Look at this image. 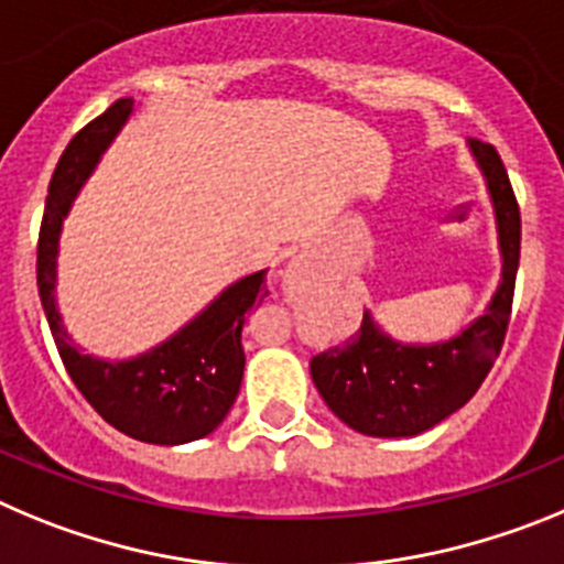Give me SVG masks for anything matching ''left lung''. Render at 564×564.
I'll return each instance as SVG.
<instances>
[{
	"mask_svg": "<svg viewBox=\"0 0 564 564\" xmlns=\"http://www.w3.org/2000/svg\"><path fill=\"white\" fill-rule=\"evenodd\" d=\"M495 207L500 283L489 306L455 337L402 343L382 332L365 308L362 326L337 348L312 357V379L339 421L373 438H413L469 402L495 365L509 328L520 267V207L503 160L491 145L469 140Z\"/></svg>",
	"mask_w": 564,
	"mask_h": 564,
	"instance_id": "left-lung-1",
	"label": "left lung"
}]
</instances>
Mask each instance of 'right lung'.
Returning <instances> with one entry per match:
<instances>
[{
    "mask_svg": "<svg viewBox=\"0 0 564 564\" xmlns=\"http://www.w3.org/2000/svg\"><path fill=\"white\" fill-rule=\"evenodd\" d=\"M134 111V100L120 98L69 140L50 180L39 236V297L47 314L64 368L84 399L111 427L145 444L176 446L205 438L219 427L236 402L245 377L241 328L247 312L267 297V270L245 275L221 289L194 319L131 359H100L84 354L64 328L58 286V245L64 219L84 182L93 176L111 140Z\"/></svg>",
    "mask_w": 564,
    "mask_h": 564,
    "instance_id": "right-lung-1",
    "label": "right lung"
}]
</instances>
